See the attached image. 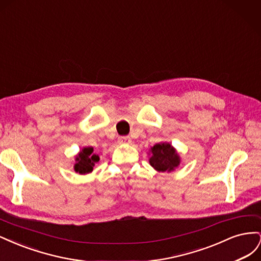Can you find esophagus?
Masks as SVG:
<instances>
[{"instance_id":"obj_1","label":"esophagus","mask_w":261,"mask_h":261,"mask_svg":"<svg viewBox=\"0 0 261 261\" xmlns=\"http://www.w3.org/2000/svg\"><path fill=\"white\" fill-rule=\"evenodd\" d=\"M120 144H130L132 143V138L129 136H123L120 138Z\"/></svg>"}]
</instances>
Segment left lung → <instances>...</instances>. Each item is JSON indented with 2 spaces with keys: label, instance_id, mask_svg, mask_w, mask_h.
Listing matches in <instances>:
<instances>
[{
  "label": "left lung",
  "instance_id": "left-lung-1",
  "mask_svg": "<svg viewBox=\"0 0 261 261\" xmlns=\"http://www.w3.org/2000/svg\"><path fill=\"white\" fill-rule=\"evenodd\" d=\"M179 156L170 144H156L151 148L149 162L156 171L170 172L178 167Z\"/></svg>",
  "mask_w": 261,
  "mask_h": 261
}]
</instances>
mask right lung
I'll return each mask as SVG.
<instances>
[{
  "instance_id": "obj_1",
  "label": "right lung",
  "mask_w": 261,
  "mask_h": 261,
  "mask_svg": "<svg viewBox=\"0 0 261 261\" xmlns=\"http://www.w3.org/2000/svg\"><path fill=\"white\" fill-rule=\"evenodd\" d=\"M99 161V156L93 153V148H84L81 153L76 156L75 171L80 174H86L90 173L94 167V163Z\"/></svg>"
}]
</instances>
